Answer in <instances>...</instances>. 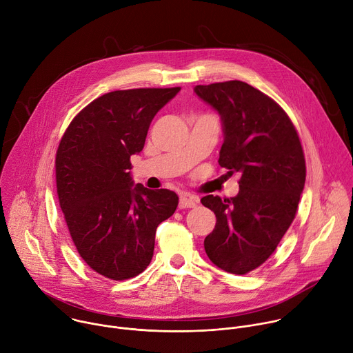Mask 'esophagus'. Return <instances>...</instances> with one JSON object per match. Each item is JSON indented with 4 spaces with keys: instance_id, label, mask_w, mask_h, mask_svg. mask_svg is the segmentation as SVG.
Wrapping results in <instances>:
<instances>
[{
    "instance_id": "obj_1",
    "label": "esophagus",
    "mask_w": 353,
    "mask_h": 353,
    "mask_svg": "<svg viewBox=\"0 0 353 353\" xmlns=\"http://www.w3.org/2000/svg\"><path fill=\"white\" fill-rule=\"evenodd\" d=\"M196 204H198V198H195V196H192V195L183 194V195L180 196L179 207H180L181 210H184V208H194V207H196Z\"/></svg>"
}]
</instances>
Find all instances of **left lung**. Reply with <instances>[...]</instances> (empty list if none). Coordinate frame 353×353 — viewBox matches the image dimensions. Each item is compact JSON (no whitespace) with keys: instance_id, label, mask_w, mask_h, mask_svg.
Wrapping results in <instances>:
<instances>
[{"instance_id":"left-lung-1","label":"left lung","mask_w":353,"mask_h":353,"mask_svg":"<svg viewBox=\"0 0 353 353\" xmlns=\"http://www.w3.org/2000/svg\"><path fill=\"white\" fill-rule=\"evenodd\" d=\"M194 92L221 116V168L241 173L236 196L201 198L216 216L205 253L221 270L244 275L268 260L294 219L306 181L303 149L283 109L251 85L228 81Z\"/></svg>"}]
</instances>
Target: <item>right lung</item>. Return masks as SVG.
Instances as JSON below:
<instances>
[{
	"instance_id": "obj_1",
	"label": "right lung",
	"mask_w": 353,
	"mask_h": 353,
	"mask_svg": "<svg viewBox=\"0 0 353 353\" xmlns=\"http://www.w3.org/2000/svg\"><path fill=\"white\" fill-rule=\"evenodd\" d=\"M180 88L114 90L94 99L64 132L56 155L60 207L82 260L124 281L152 260L155 233L179 204L174 191L134 184L139 154L157 113Z\"/></svg>"
}]
</instances>
